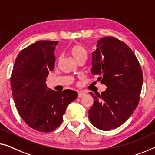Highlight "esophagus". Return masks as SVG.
<instances>
[{"mask_svg":"<svg viewBox=\"0 0 155 155\" xmlns=\"http://www.w3.org/2000/svg\"><path fill=\"white\" fill-rule=\"evenodd\" d=\"M86 94L84 92H83V91H80V92H78V97H81L82 96H84V95Z\"/></svg>","mask_w":155,"mask_h":155,"instance_id":"esophagus-1","label":"esophagus"}]
</instances>
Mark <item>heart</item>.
I'll use <instances>...</instances> for the list:
<instances>
[{"mask_svg": "<svg viewBox=\"0 0 155 155\" xmlns=\"http://www.w3.org/2000/svg\"><path fill=\"white\" fill-rule=\"evenodd\" d=\"M69 52L77 62L81 60H86L87 52L81 45L75 44L72 45L69 49Z\"/></svg>", "mask_w": 155, "mask_h": 155, "instance_id": "heart-1", "label": "heart"}]
</instances>
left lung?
<instances>
[{
  "instance_id": "left-lung-1",
  "label": "left lung",
  "mask_w": 155,
  "mask_h": 155,
  "mask_svg": "<svg viewBox=\"0 0 155 155\" xmlns=\"http://www.w3.org/2000/svg\"><path fill=\"white\" fill-rule=\"evenodd\" d=\"M93 78L106 85L101 94L91 92L94 100L88 111L95 127L110 130L123 124L140 100L143 75L141 66L129 46L114 37H104L92 54Z\"/></svg>"
}]
</instances>
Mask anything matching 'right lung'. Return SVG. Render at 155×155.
Returning <instances> with one entry per match:
<instances>
[{
  "label": "right lung",
  "instance_id": "right-lung-1",
  "mask_svg": "<svg viewBox=\"0 0 155 155\" xmlns=\"http://www.w3.org/2000/svg\"><path fill=\"white\" fill-rule=\"evenodd\" d=\"M58 41H38L24 48L15 60L10 78L17 112L29 127L48 133L59 127L68 104L77 92L51 91L45 81L55 67L54 51Z\"/></svg>",
  "mask_w": 155,
  "mask_h": 155
}]
</instances>
